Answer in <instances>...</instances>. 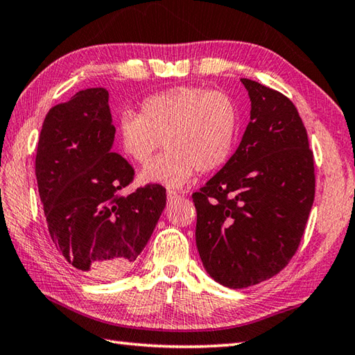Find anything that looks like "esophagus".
<instances>
[{"instance_id":"obj_1","label":"esophagus","mask_w":355,"mask_h":355,"mask_svg":"<svg viewBox=\"0 0 355 355\" xmlns=\"http://www.w3.org/2000/svg\"><path fill=\"white\" fill-rule=\"evenodd\" d=\"M178 198H179V194L176 191H171V190L167 191V200L168 202H175Z\"/></svg>"}]
</instances>
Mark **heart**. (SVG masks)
<instances>
[{
	"instance_id": "obj_1",
	"label": "heart",
	"mask_w": 355,
	"mask_h": 355,
	"mask_svg": "<svg viewBox=\"0 0 355 355\" xmlns=\"http://www.w3.org/2000/svg\"><path fill=\"white\" fill-rule=\"evenodd\" d=\"M239 128L234 100L220 91L180 86L148 97L139 115L125 111L118 120V144L130 161L150 162L157 148L161 157L139 173L143 185L180 188L196 170L211 171L230 157Z\"/></svg>"
}]
</instances>
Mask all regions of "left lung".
Returning <instances> with one entry per match:
<instances>
[{"label":"left lung","mask_w":355,"mask_h":355,"mask_svg":"<svg viewBox=\"0 0 355 355\" xmlns=\"http://www.w3.org/2000/svg\"><path fill=\"white\" fill-rule=\"evenodd\" d=\"M250 121L223 168L199 193L196 244L218 284L244 288L288 264L314 200V162L297 109L281 92L241 78Z\"/></svg>","instance_id":"1"}]
</instances>
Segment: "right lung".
Wrapping results in <instances>:
<instances>
[{"instance_id":"1","label":"right lung","mask_w":355,"mask_h":355,"mask_svg":"<svg viewBox=\"0 0 355 355\" xmlns=\"http://www.w3.org/2000/svg\"><path fill=\"white\" fill-rule=\"evenodd\" d=\"M115 128L105 88L78 91L46 114L36 153L39 198L59 255L85 277L128 272L150 240L165 188L124 194L133 168L114 153Z\"/></svg>"}]
</instances>
